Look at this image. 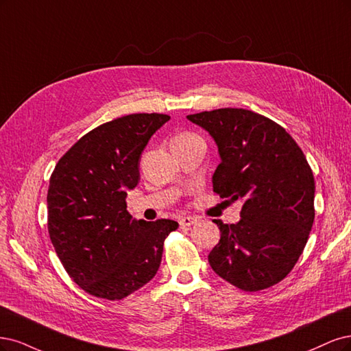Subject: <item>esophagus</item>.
<instances>
[{"label":"esophagus","mask_w":351,"mask_h":351,"mask_svg":"<svg viewBox=\"0 0 351 351\" xmlns=\"http://www.w3.org/2000/svg\"><path fill=\"white\" fill-rule=\"evenodd\" d=\"M197 221H198L197 217H192V216H182L179 219L180 226H192V224H195Z\"/></svg>","instance_id":"34e87169"}]
</instances>
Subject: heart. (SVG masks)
I'll return each mask as SVG.
<instances>
[{
  "label": "heart",
  "instance_id": "1",
  "mask_svg": "<svg viewBox=\"0 0 351 351\" xmlns=\"http://www.w3.org/2000/svg\"><path fill=\"white\" fill-rule=\"evenodd\" d=\"M192 137H197V135L192 134V132H180V134L176 135V137L172 141H184V140H188V138H192Z\"/></svg>",
  "mask_w": 351,
  "mask_h": 351
}]
</instances>
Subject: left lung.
Listing matches in <instances>:
<instances>
[{
  "label": "left lung",
  "mask_w": 351,
  "mask_h": 351,
  "mask_svg": "<svg viewBox=\"0 0 351 351\" xmlns=\"http://www.w3.org/2000/svg\"><path fill=\"white\" fill-rule=\"evenodd\" d=\"M219 147L213 191L242 199L241 220L224 224L208 263L245 291L277 285L298 263L315 219L312 169L291 135L267 117L223 108L188 115Z\"/></svg>",
  "instance_id": "1"
}]
</instances>
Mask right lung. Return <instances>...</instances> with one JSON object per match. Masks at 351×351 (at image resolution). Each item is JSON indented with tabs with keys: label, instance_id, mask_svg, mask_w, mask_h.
<instances>
[{
	"label": "right lung",
	"instance_id": "right-lung-1",
	"mask_svg": "<svg viewBox=\"0 0 351 351\" xmlns=\"http://www.w3.org/2000/svg\"><path fill=\"white\" fill-rule=\"evenodd\" d=\"M171 117L131 114L87 132L56 163L48 189V232L69 276L88 295L121 300L147 285L178 221L135 220L127 191L140 156Z\"/></svg>",
	"mask_w": 351,
	"mask_h": 351
}]
</instances>
